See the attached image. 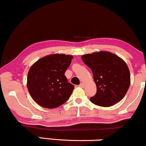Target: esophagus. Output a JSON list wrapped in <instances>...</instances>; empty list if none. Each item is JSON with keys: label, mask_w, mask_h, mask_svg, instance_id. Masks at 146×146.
I'll return each mask as SVG.
<instances>
[{"label": "esophagus", "mask_w": 146, "mask_h": 146, "mask_svg": "<svg viewBox=\"0 0 146 146\" xmlns=\"http://www.w3.org/2000/svg\"><path fill=\"white\" fill-rule=\"evenodd\" d=\"M80 86L81 87V88H84V83H81V84H80Z\"/></svg>", "instance_id": "1"}]
</instances>
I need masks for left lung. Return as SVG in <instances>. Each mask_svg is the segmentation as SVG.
<instances>
[{"label": "left lung", "mask_w": 146, "mask_h": 146, "mask_svg": "<svg viewBox=\"0 0 146 146\" xmlns=\"http://www.w3.org/2000/svg\"><path fill=\"white\" fill-rule=\"evenodd\" d=\"M91 69L96 93L90 101L101 107H111L123 99L130 86V72L121 58L109 52H94L81 56Z\"/></svg>", "instance_id": "obj_1"}]
</instances>
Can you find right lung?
Instances as JSON below:
<instances>
[{
    "label": "right lung",
    "instance_id": "obj_1",
    "mask_svg": "<svg viewBox=\"0 0 146 146\" xmlns=\"http://www.w3.org/2000/svg\"><path fill=\"white\" fill-rule=\"evenodd\" d=\"M73 57L55 54L37 60L30 68L27 88L33 99L41 107L54 109L68 100L74 86L64 75Z\"/></svg>",
    "mask_w": 146,
    "mask_h": 146
}]
</instances>
